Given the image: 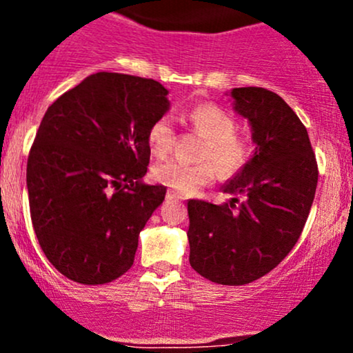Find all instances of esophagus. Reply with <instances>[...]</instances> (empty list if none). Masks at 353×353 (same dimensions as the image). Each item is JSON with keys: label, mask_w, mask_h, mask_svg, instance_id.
Segmentation results:
<instances>
[{"label": "esophagus", "mask_w": 353, "mask_h": 353, "mask_svg": "<svg viewBox=\"0 0 353 353\" xmlns=\"http://www.w3.org/2000/svg\"><path fill=\"white\" fill-rule=\"evenodd\" d=\"M165 199H168V201H179V199H181V197H179V196H177V194H176V192H172V190H169V192H168V194H165Z\"/></svg>", "instance_id": "obj_1"}]
</instances>
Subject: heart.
<instances>
[{
  "label": "heart",
  "instance_id": "b5f03b06",
  "mask_svg": "<svg viewBox=\"0 0 353 353\" xmlns=\"http://www.w3.org/2000/svg\"><path fill=\"white\" fill-rule=\"evenodd\" d=\"M192 128L205 139L201 152V164H185L181 161H163L152 168V177L177 194L190 196L212 184L217 171L222 177L237 176L252 157V145L245 137L237 136V121L225 109L216 104H199L189 112ZM176 141V129L171 117H159L152 123L148 134L149 148L154 156L164 157L171 152ZM216 164L214 166L212 163Z\"/></svg>",
  "mask_w": 353,
  "mask_h": 353
}]
</instances>
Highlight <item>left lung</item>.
<instances>
[{"instance_id":"1","label":"left lung","mask_w":353,"mask_h":353,"mask_svg":"<svg viewBox=\"0 0 353 353\" xmlns=\"http://www.w3.org/2000/svg\"><path fill=\"white\" fill-rule=\"evenodd\" d=\"M232 108L252 129L255 151L222 190L224 204L188 202L189 262L222 285H244L269 274L292 250L309 217L319 169L305 125L281 96L234 88ZM245 201L238 202V196Z\"/></svg>"}]
</instances>
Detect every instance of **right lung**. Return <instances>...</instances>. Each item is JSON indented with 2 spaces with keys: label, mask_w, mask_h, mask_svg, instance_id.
<instances>
[{
  "label": "right lung",
  "mask_w": 353,
  "mask_h": 353,
  "mask_svg": "<svg viewBox=\"0 0 353 353\" xmlns=\"http://www.w3.org/2000/svg\"><path fill=\"white\" fill-rule=\"evenodd\" d=\"M168 94L154 79L103 71L48 108L26 185L36 237L64 277L99 285L131 269L139 232L165 196L143 177Z\"/></svg>",
  "instance_id": "right-lung-1"
}]
</instances>
